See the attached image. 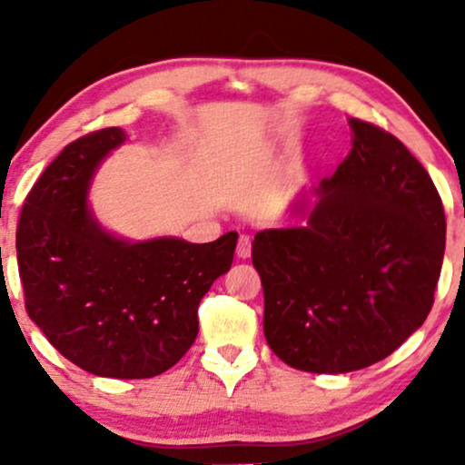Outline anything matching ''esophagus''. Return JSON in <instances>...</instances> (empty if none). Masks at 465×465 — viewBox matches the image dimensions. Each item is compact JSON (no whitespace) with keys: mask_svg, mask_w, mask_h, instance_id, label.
<instances>
[{"mask_svg":"<svg viewBox=\"0 0 465 465\" xmlns=\"http://www.w3.org/2000/svg\"><path fill=\"white\" fill-rule=\"evenodd\" d=\"M236 253H238V258H249V255H251V238L249 236H240L238 238Z\"/></svg>","mask_w":465,"mask_h":465,"instance_id":"1","label":"esophagus"}]
</instances>
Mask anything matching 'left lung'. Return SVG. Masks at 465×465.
<instances>
[{"label": "left lung", "instance_id": "8db88e82", "mask_svg": "<svg viewBox=\"0 0 465 465\" xmlns=\"http://www.w3.org/2000/svg\"><path fill=\"white\" fill-rule=\"evenodd\" d=\"M350 126L351 151L322 181L308 225L260 232L251 251L266 343L302 371L387 359L429 317L444 262V205L424 165L381 126Z\"/></svg>", "mask_w": 465, "mask_h": 465}]
</instances>
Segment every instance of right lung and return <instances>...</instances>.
<instances>
[{
  "mask_svg": "<svg viewBox=\"0 0 465 465\" xmlns=\"http://www.w3.org/2000/svg\"><path fill=\"white\" fill-rule=\"evenodd\" d=\"M126 140L117 126L67 143L25 196L17 262L25 311L80 370L104 378H153L177 365L199 334V303L227 273L238 233L192 244L126 242L87 212L89 181Z\"/></svg>",
  "mask_w": 465,
  "mask_h": 465,
  "instance_id": "obj_1",
  "label": "right lung"
}]
</instances>
